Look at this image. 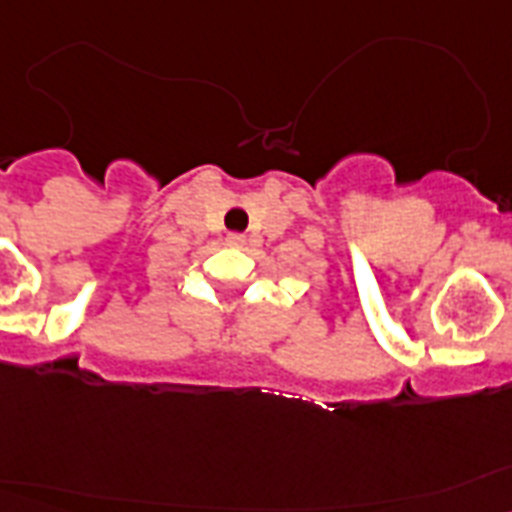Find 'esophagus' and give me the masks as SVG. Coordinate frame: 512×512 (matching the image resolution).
<instances>
[{"label": "esophagus", "mask_w": 512, "mask_h": 512, "mask_svg": "<svg viewBox=\"0 0 512 512\" xmlns=\"http://www.w3.org/2000/svg\"><path fill=\"white\" fill-rule=\"evenodd\" d=\"M227 243L235 248H243L246 246V235H230V238H227Z\"/></svg>", "instance_id": "1"}]
</instances>
